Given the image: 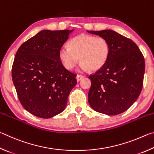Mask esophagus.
I'll return each mask as SVG.
<instances>
[{
    "label": "esophagus",
    "instance_id": "obj_1",
    "mask_svg": "<svg viewBox=\"0 0 154 154\" xmlns=\"http://www.w3.org/2000/svg\"><path fill=\"white\" fill-rule=\"evenodd\" d=\"M83 78H84V75H80V74H78V75H76V80H77V81H78V82L80 81V80H81L82 79H83Z\"/></svg>",
    "mask_w": 154,
    "mask_h": 154
}]
</instances>
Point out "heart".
<instances>
[{"mask_svg":"<svg viewBox=\"0 0 154 154\" xmlns=\"http://www.w3.org/2000/svg\"><path fill=\"white\" fill-rule=\"evenodd\" d=\"M109 52V44L106 38L81 34L70 40L69 47H62L59 49V57L67 69L74 68L79 59L80 69L96 71L106 63Z\"/></svg>","mask_w":154,"mask_h":154,"instance_id":"obj_1","label":"heart"}]
</instances>
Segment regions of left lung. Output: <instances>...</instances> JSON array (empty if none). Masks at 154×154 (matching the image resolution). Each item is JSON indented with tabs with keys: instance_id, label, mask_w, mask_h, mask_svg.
Returning a JSON list of instances; mask_svg holds the SVG:
<instances>
[{
	"instance_id": "8db88e82",
	"label": "left lung",
	"mask_w": 154,
	"mask_h": 154,
	"mask_svg": "<svg viewBox=\"0 0 154 154\" xmlns=\"http://www.w3.org/2000/svg\"><path fill=\"white\" fill-rule=\"evenodd\" d=\"M106 38L110 52L106 63L88 78L91 107L109 116L127 110L139 97L143 85L145 59L135 43L111 29L87 31Z\"/></svg>"
}]
</instances>
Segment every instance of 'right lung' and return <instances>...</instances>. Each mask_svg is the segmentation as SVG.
Instances as JSON below:
<instances>
[{
	"label": "right lung",
	"instance_id": "obj_1",
	"mask_svg": "<svg viewBox=\"0 0 154 154\" xmlns=\"http://www.w3.org/2000/svg\"><path fill=\"white\" fill-rule=\"evenodd\" d=\"M73 30H42L18 48L12 79L24 109L37 117L49 118L63 111L76 74L62 64L59 51Z\"/></svg>",
	"mask_w": 154,
	"mask_h": 154
}]
</instances>
